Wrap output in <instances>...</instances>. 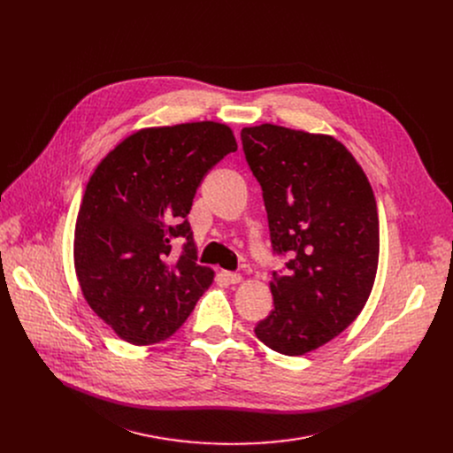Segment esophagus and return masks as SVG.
<instances>
[{
	"label": "esophagus",
	"mask_w": 453,
	"mask_h": 453,
	"mask_svg": "<svg viewBox=\"0 0 453 453\" xmlns=\"http://www.w3.org/2000/svg\"><path fill=\"white\" fill-rule=\"evenodd\" d=\"M222 280L224 281H227L229 285H236V283H240L242 281V276L240 274H236V273H227V271H222Z\"/></svg>",
	"instance_id": "34e87169"
}]
</instances>
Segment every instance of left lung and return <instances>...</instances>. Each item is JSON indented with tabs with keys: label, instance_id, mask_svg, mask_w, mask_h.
<instances>
[{
	"label": "left lung",
	"instance_id": "left-lung-1",
	"mask_svg": "<svg viewBox=\"0 0 453 453\" xmlns=\"http://www.w3.org/2000/svg\"><path fill=\"white\" fill-rule=\"evenodd\" d=\"M242 145L264 191L273 249L292 257L285 276L274 273V310L254 334L299 357L344 332L369 299L380 252L374 193L334 136L262 123L242 128Z\"/></svg>",
	"mask_w": 453,
	"mask_h": 453
}]
</instances>
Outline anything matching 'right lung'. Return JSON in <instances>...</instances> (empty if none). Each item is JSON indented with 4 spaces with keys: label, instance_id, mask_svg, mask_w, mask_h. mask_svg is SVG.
<instances>
[{
    "label": "right lung",
    "instance_id": "add662e5",
    "mask_svg": "<svg viewBox=\"0 0 453 453\" xmlns=\"http://www.w3.org/2000/svg\"><path fill=\"white\" fill-rule=\"evenodd\" d=\"M238 149L226 123L149 127L95 168L75 224V273L91 310L123 341L172 337L213 283L188 222L204 175ZM182 239L183 252L171 249Z\"/></svg>",
    "mask_w": 453,
    "mask_h": 453
}]
</instances>
